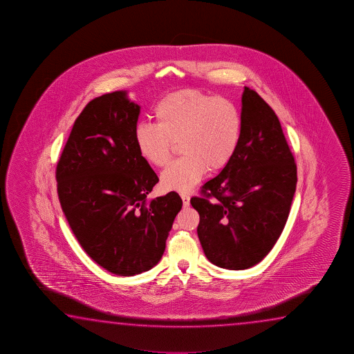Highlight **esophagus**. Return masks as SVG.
I'll return each instance as SVG.
<instances>
[{
	"instance_id": "1",
	"label": "esophagus",
	"mask_w": 354,
	"mask_h": 354,
	"mask_svg": "<svg viewBox=\"0 0 354 354\" xmlns=\"http://www.w3.org/2000/svg\"><path fill=\"white\" fill-rule=\"evenodd\" d=\"M180 198H182V201H183V205L185 207H188L189 205V196H187V194H180Z\"/></svg>"
}]
</instances>
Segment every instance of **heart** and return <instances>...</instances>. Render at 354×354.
I'll use <instances>...</instances> for the list:
<instances>
[{"label": "heart", "mask_w": 354, "mask_h": 354, "mask_svg": "<svg viewBox=\"0 0 354 354\" xmlns=\"http://www.w3.org/2000/svg\"><path fill=\"white\" fill-rule=\"evenodd\" d=\"M156 125L141 122L135 144L145 161L155 167L167 165L174 144L183 156L161 174L167 191L188 193L207 169L221 171L232 161L241 135V118L233 102L203 91L185 89L168 94L155 108Z\"/></svg>", "instance_id": "heart-1"}]
</instances>
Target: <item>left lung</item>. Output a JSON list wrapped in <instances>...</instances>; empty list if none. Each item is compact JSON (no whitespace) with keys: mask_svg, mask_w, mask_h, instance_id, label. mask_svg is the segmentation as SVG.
Returning a JSON list of instances; mask_svg holds the SVG:
<instances>
[{"mask_svg":"<svg viewBox=\"0 0 354 354\" xmlns=\"http://www.w3.org/2000/svg\"><path fill=\"white\" fill-rule=\"evenodd\" d=\"M238 150L221 174L193 197L197 233L212 264L244 270L274 248L288 221L297 168L274 110L245 86ZM211 198L209 200V198Z\"/></svg>","mask_w":354,"mask_h":354,"instance_id":"1","label":"left lung"}]
</instances>
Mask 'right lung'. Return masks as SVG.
<instances>
[{"mask_svg":"<svg viewBox=\"0 0 354 354\" xmlns=\"http://www.w3.org/2000/svg\"><path fill=\"white\" fill-rule=\"evenodd\" d=\"M140 109L124 90L91 100L55 172L60 205L79 244L115 275L158 264L182 208L176 192L147 201L158 177L135 144Z\"/></svg>","mask_w":354,"mask_h":354,"instance_id":"1","label":"right lung"}]
</instances>
